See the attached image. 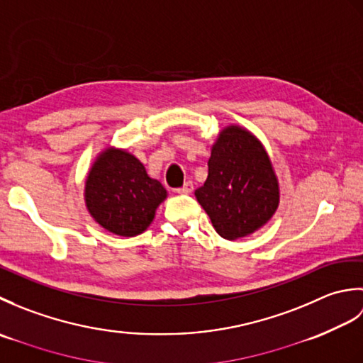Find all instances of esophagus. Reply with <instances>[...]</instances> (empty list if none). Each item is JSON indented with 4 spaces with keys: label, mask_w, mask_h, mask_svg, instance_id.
I'll return each mask as SVG.
<instances>
[{
    "label": "esophagus",
    "mask_w": 363,
    "mask_h": 363,
    "mask_svg": "<svg viewBox=\"0 0 363 363\" xmlns=\"http://www.w3.org/2000/svg\"><path fill=\"white\" fill-rule=\"evenodd\" d=\"M176 191H177V194H181V195H189V194H191V191H194V184L187 181L181 189H177Z\"/></svg>",
    "instance_id": "esophagus-1"
}]
</instances>
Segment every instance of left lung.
<instances>
[{
  "label": "left lung",
  "mask_w": 363,
  "mask_h": 363,
  "mask_svg": "<svg viewBox=\"0 0 363 363\" xmlns=\"http://www.w3.org/2000/svg\"><path fill=\"white\" fill-rule=\"evenodd\" d=\"M207 165L209 174L195 196L215 230L237 240L265 226L279 206V182L259 138L245 128L226 126Z\"/></svg>",
  "instance_id": "8db88e82"
}]
</instances>
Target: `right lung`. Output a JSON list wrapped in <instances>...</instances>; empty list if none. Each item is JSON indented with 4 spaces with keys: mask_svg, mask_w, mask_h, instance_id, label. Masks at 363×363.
<instances>
[{
    "mask_svg": "<svg viewBox=\"0 0 363 363\" xmlns=\"http://www.w3.org/2000/svg\"><path fill=\"white\" fill-rule=\"evenodd\" d=\"M165 198L167 190L148 176L142 162L113 146L98 154L84 190L91 218L120 237H135L146 230Z\"/></svg>",
    "mask_w": 363,
    "mask_h": 363,
    "instance_id": "add662e5",
    "label": "right lung"
}]
</instances>
